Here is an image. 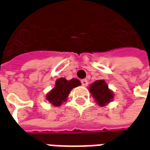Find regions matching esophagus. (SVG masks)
<instances>
[{
  "label": "esophagus",
  "mask_w": 150,
  "mask_h": 150,
  "mask_svg": "<svg viewBox=\"0 0 150 150\" xmlns=\"http://www.w3.org/2000/svg\"><path fill=\"white\" fill-rule=\"evenodd\" d=\"M81 83H82V85H83V86L86 87V86L88 85V80H87V79H82Z\"/></svg>",
  "instance_id": "1"
}]
</instances>
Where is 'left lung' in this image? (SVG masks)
I'll return each mask as SVG.
<instances>
[{
	"mask_svg": "<svg viewBox=\"0 0 150 150\" xmlns=\"http://www.w3.org/2000/svg\"><path fill=\"white\" fill-rule=\"evenodd\" d=\"M89 90L96 100L98 104L100 106H104L109 103L113 99V93L108 89V86L104 80H96L91 83Z\"/></svg>",
	"mask_w": 150,
	"mask_h": 150,
	"instance_id": "obj_1",
	"label": "left lung"
}]
</instances>
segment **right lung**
Masks as SVG:
<instances>
[{"label":"right lung","mask_w":150,"mask_h":150,"mask_svg":"<svg viewBox=\"0 0 150 150\" xmlns=\"http://www.w3.org/2000/svg\"><path fill=\"white\" fill-rule=\"evenodd\" d=\"M81 83L77 79L67 80L65 78L58 79L55 82V87L46 95V100L54 106H60L67 100V98L74 88H76Z\"/></svg>","instance_id":"right-lung-1"}]
</instances>
